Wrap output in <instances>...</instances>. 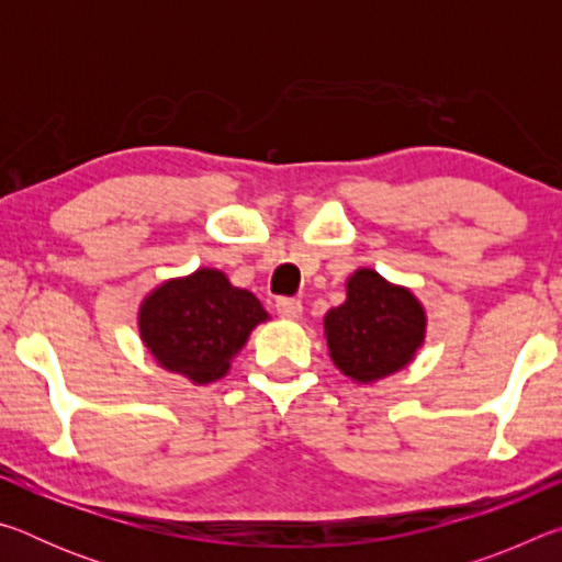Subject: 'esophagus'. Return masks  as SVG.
<instances>
[{
    "instance_id": "obj_1",
    "label": "esophagus",
    "mask_w": 562,
    "mask_h": 562,
    "mask_svg": "<svg viewBox=\"0 0 562 562\" xmlns=\"http://www.w3.org/2000/svg\"><path fill=\"white\" fill-rule=\"evenodd\" d=\"M274 310L282 319H300L302 317V302L294 297H280L274 302Z\"/></svg>"
}]
</instances>
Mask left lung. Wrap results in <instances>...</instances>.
Returning a JSON list of instances; mask_svg holds the SVG:
<instances>
[{
	"label": "left lung",
	"mask_w": 562,
	"mask_h": 562,
	"mask_svg": "<svg viewBox=\"0 0 562 562\" xmlns=\"http://www.w3.org/2000/svg\"><path fill=\"white\" fill-rule=\"evenodd\" d=\"M426 315L412 292L361 268L347 280V300L329 310V357L355 382H376L404 369L422 347Z\"/></svg>",
	"instance_id": "obj_1"
}]
</instances>
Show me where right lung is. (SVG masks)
<instances>
[{
    "label": "right lung",
    "mask_w": 562,
    "mask_h": 562,
    "mask_svg": "<svg viewBox=\"0 0 562 562\" xmlns=\"http://www.w3.org/2000/svg\"><path fill=\"white\" fill-rule=\"evenodd\" d=\"M268 319L252 292L233 288L221 270L168 280L140 304L138 327L150 355L168 372L195 384L225 376L255 325Z\"/></svg>",
    "instance_id": "1"
}]
</instances>
